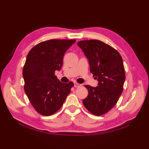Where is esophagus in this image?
<instances>
[{"label": "esophagus", "instance_id": "esophagus-1", "mask_svg": "<svg viewBox=\"0 0 149 149\" xmlns=\"http://www.w3.org/2000/svg\"><path fill=\"white\" fill-rule=\"evenodd\" d=\"M81 86V84H79L77 83H74V87L75 88H79Z\"/></svg>", "mask_w": 149, "mask_h": 149}]
</instances>
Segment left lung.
I'll return each instance as SVG.
<instances>
[{
    "label": "left lung",
    "mask_w": 149,
    "mask_h": 149,
    "mask_svg": "<svg viewBox=\"0 0 149 149\" xmlns=\"http://www.w3.org/2000/svg\"><path fill=\"white\" fill-rule=\"evenodd\" d=\"M86 56L98 86L85 85L88 91L83 100L84 107L95 115L107 113L116 105L123 91L125 79L123 60L112 47L97 40H83L77 43Z\"/></svg>",
    "instance_id": "8db88e82"
}]
</instances>
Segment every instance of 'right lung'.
Segmentation results:
<instances>
[{"mask_svg":"<svg viewBox=\"0 0 149 149\" xmlns=\"http://www.w3.org/2000/svg\"><path fill=\"white\" fill-rule=\"evenodd\" d=\"M75 40H50L33 47L23 69L24 91L31 104L40 115L50 116L60 109L74 86L63 83L55 71L63 65L65 53Z\"/></svg>","mask_w":149,"mask_h":149,"instance_id":"obj_1","label":"right lung"}]
</instances>
